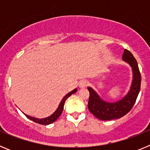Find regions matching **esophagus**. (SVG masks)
<instances>
[{
  "instance_id": "obj_1",
  "label": "esophagus",
  "mask_w": 150,
  "mask_h": 150,
  "mask_svg": "<svg viewBox=\"0 0 150 150\" xmlns=\"http://www.w3.org/2000/svg\"><path fill=\"white\" fill-rule=\"evenodd\" d=\"M88 85V82L87 81V80H86V79H83V80H81V81L79 83V86L80 87V88H85V87H86Z\"/></svg>"
}]
</instances>
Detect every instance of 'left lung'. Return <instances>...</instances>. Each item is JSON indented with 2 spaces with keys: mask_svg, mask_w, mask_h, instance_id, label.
Returning a JSON list of instances; mask_svg holds the SVG:
<instances>
[{
  "mask_svg": "<svg viewBox=\"0 0 150 150\" xmlns=\"http://www.w3.org/2000/svg\"><path fill=\"white\" fill-rule=\"evenodd\" d=\"M122 59L129 64L133 71L132 86L128 93L122 99L114 103L104 101L91 87H88L89 91L88 108L95 117L100 120L105 121L120 119L126 115L133 107L140 92L141 76L137 61L128 50H124Z\"/></svg>",
  "mask_w": 150,
  "mask_h": 150,
  "instance_id": "1",
  "label": "left lung"
}]
</instances>
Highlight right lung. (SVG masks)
<instances>
[{
  "label": "right lung",
  "mask_w": 150,
  "mask_h": 150,
  "mask_svg": "<svg viewBox=\"0 0 150 150\" xmlns=\"http://www.w3.org/2000/svg\"><path fill=\"white\" fill-rule=\"evenodd\" d=\"M76 91H77V89H76V88H75V89H74L73 91H71V92H69L68 94H67L64 97L63 99H62V101H61L60 104H59V107H58V109L55 111V112H54L53 114H52L50 116H48V117L44 118V119H40H40H37V118L32 117V116H28V115H26V114H25V115L26 116V117L28 118L29 120H32L33 122L38 123V124L45 125H46L51 124V123H52V122H54L56 121V120H58V118L61 116L62 111H63L64 105V102H65V100H67L69 97L72 95V94L75 93Z\"/></svg>",
  "instance_id": "obj_1"
}]
</instances>
